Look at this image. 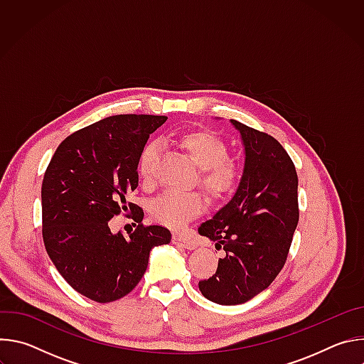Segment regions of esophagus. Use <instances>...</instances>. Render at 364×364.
Instances as JSON below:
<instances>
[{
  "label": "esophagus",
  "instance_id": "34e87169",
  "mask_svg": "<svg viewBox=\"0 0 364 364\" xmlns=\"http://www.w3.org/2000/svg\"><path fill=\"white\" fill-rule=\"evenodd\" d=\"M173 243H174V245H177V246L186 247V249H190V250H193V249L196 247L194 242H191L190 239L183 237V236H180V235H173Z\"/></svg>",
  "mask_w": 364,
  "mask_h": 364
}]
</instances>
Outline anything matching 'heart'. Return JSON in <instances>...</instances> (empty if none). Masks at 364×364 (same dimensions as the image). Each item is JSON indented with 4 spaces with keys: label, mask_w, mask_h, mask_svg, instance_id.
<instances>
[{
    "label": "heart",
    "mask_w": 364,
    "mask_h": 364,
    "mask_svg": "<svg viewBox=\"0 0 364 364\" xmlns=\"http://www.w3.org/2000/svg\"><path fill=\"white\" fill-rule=\"evenodd\" d=\"M191 160L201 170L200 183L205 191L216 198L232 194L240 181V167L228 159L225 141L210 131L186 132L178 139ZM160 152L159 142H148L138 157V173L144 181L154 177L155 163ZM204 210V200L198 193L170 190L151 203L152 218L173 229L186 226Z\"/></svg>",
    "instance_id": "b5f03b06"
}]
</instances>
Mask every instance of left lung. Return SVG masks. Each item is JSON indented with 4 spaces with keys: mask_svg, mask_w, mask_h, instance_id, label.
Here are the masks:
<instances>
[{
    "mask_svg": "<svg viewBox=\"0 0 364 364\" xmlns=\"http://www.w3.org/2000/svg\"><path fill=\"white\" fill-rule=\"evenodd\" d=\"M245 148V167L232 200L198 228L226 255L218 271L198 282L201 294L236 305L267 289L285 265L298 225V177L284 146L271 135L235 119Z\"/></svg>",
    "mask_w": 364,
    "mask_h": 364,
    "instance_id": "8db88e82",
    "label": "left lung"
}]
</instances>
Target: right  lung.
<instances>
[{
  "instance_id": "obj_1",
  "label": "right lung",
  "mask_w": 364,
  "mask_h": 364,
  "mask_svg": "<svg viewBox=\"0 0 364 364\" xmlns=\"http://www.w3.org/2000/svg\"><path fill=\"white\" fill-rule=\"evenodd\" d=\"M167 117L115 115L69 135L43 178L41 212L46 250L59 274L96 302L117 301L144 277L149 252L167 245L163 226H144L141 207L127 203L138 187V157L149 134ZM129 210L139 223L128 238L109 220Z\"/></svg>"
}]
</instances>
